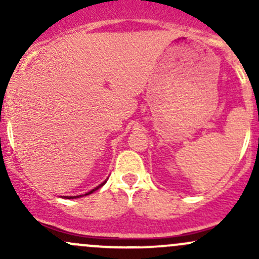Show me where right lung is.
I'll use <instances>...</instances> for the list:
<instances>
[{"instance_id": "1", "label": "right lung", "mask_w": 259, "mask_h": 259, "mask_svg": "<svg viewBox=\"0 0 259 259\" xmlns=\"http://www.w3.org/2000/svg\"><path fill=\"white\" fill-rule=\"evenodd\" d=\"M105 183H106V180H105V182H104V183H101V184L99 185V187L94 188L93 190H90V192H89V193H86V194H83V195H89V194H91V193H94V192H95V190H98L99 188H101V187H103V185L105 184ZM83 195H77V197H65V198H67V199H74V198H80V197H83Z\"/></svg>"}]
</instances>
